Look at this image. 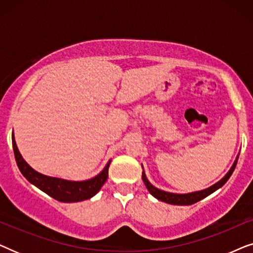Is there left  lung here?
Wrapping results in <instances>:
<instances>
[{
    "mask_svg": "<svg viewBox=\"0 0 253 253\" xmlns=\"http://www.w3.org/2000/svg\"><path fill=\"white\" fill-rule=\"evenodd\" d=\"M237 160H238V155L236 157V160H235L234 165L231 166V168L229 169V171H228L219 182H216L215 184L210 186V188L200 190V191H195L190 193H172V192L164 191V190L155 188L153 184H151L150 181H148L146 177V174H145L144 169H143V174H141V178H143L144 184L147 188L148 191H150L151 195L153 196L154 198H157L158 200H161V202L167 203V204H171V205H192V204L206 198V197L210 196L211 193L216 191L217 189H220L221 186L226 184V182L229 179L231 174H233V171L235 170V167H236L237 165ZM141 167H143V166H141Z\"/></svg>",
    "mask_w": 253,
    "mask_h": 253,
    "instance_id": "obj_1",
    "label": "left lung"
}]
</instances>
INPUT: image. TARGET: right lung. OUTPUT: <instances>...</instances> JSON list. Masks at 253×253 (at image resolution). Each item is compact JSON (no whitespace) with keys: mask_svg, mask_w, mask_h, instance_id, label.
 I'll list each match as a JSON object with an SVG mask.
<instances>
[{"mask_svg":"<svg viewBox=\"0 0 253 253\" xmlns=\"http://www.w3.org/2000/svg\"><path fill=\"white\" fill-rule=\"evenodd\" d=\"M12 147L15 159L18 166L20 172L30 183L36 185L41 191L47 193L48 196L53 197L54 199L62 203H77L83 200L92 198L100 191L101 186L108 178V168L110 160L107 162L106 167L102 169L101 172L94 176L93 178L86 179V181H68V179L50 177L43 174H40L31 167L27 162L24 160L22 154L19 153L17 147L15 137L12 132Z\"/></svg>","mask_w":253,"mask_h":253,"instance_id":"right-lung-1","label":"right lung"}]
</instances>
